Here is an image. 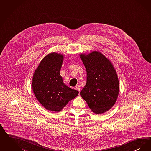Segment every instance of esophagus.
I'll use <instances>...</instances> for the list:
<instances>
[{
  "label": "esophagus",
  "mask_w": 151,
  "mask_h": 151,
  "mask_svg": "<svg viewBox=\"0 0 151 151\" xmlns=\"http://www.w3.org/2000/svg\"><path fill=\"white\" fill-rule=\"evenodd\" d=\"M75 89L80 92V85H76V86H75Z\"/></svg>",
  "instance_id": "34e87169"
}]
</instances>
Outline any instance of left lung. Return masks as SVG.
I'll return each instance as SVG.
<instances>
[{
  "label": "left lung",
  "instance_id": "8db88e82",
  "mask_svg": "<svg viewBox=\"0 0 151 151\" xmlns=\"http://www.w3.org/2000/svg\"><path fill=\"white\" fill-rule=\"evenodd\" d=\"M80 58L86 70V84L80 95L94 113L102 114L111 109L117 100V73L112 63L100 52L81 54Z\"/></svg>",
  "mask_w": 151,
  "mask_h": 151
}]
</instances>
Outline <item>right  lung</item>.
Segmentation results:
<instances>
[{
  "mask_svg": "<svg viewBox=\"0 0 151 151\" xmlns=\"http://www.w3.org/2000/svg\"><path fill=\"white\" fill-rule=\"evenodd\" d=\"M63 55L52 53L42 59L32 78V90L42 106L52 112H60L78 91L63 82L60 68Z\"/></svg>",
  "mask_w": 151,
  "mask_h": 151,
  "instance_id": "right-lung-1",
  "label": "right lung"
}]
</instances>
